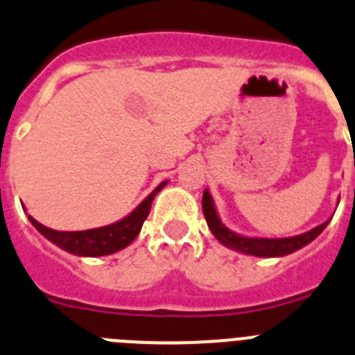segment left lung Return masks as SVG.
<instances>
[{
	"label": "left lung",
	"instance_id": "8db88e82",
	"mask_svg": "<svg viewBox=\"0 0 355 355\" xmlns=\"http://www.w3.org/2000/svg\"><path fill=\"white\" fill-rule=\"evenodd\" d=\"M340 205V200H338ZM202 211H205V218L208 222L209 231L213 236L220 241L222 245L227 247L236 252L247 254V256H258V258H283L288 254L295 252V250L302 249L307 243H311L316 236H318L327 224L331 222L325 220L324 224L316 225V227L309 229L302 234H295V236H284V238H265V236H245V234L234 233L224 222L220 220L218 211H216L215 200H213L211 193L206 188L202 193Z\"/></svg>",
	"mask_w": 355,
	"mask_h": 355
}]
</instances>
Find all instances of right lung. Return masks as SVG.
Returning a JSON list of instances; mask_svg holds the SVG:
<instances>
[{
    "label": "right lung",
    "instance_id": "add662e5",
    "mask_svg": "<svg viewBox=\"0 0 355 355\" xmlns=\"http://www.w3.org/2000/svg\"><path fill=\"white\" fill-rule=\"evenodd\" d=\"M167 183L168 180L162 181L130 215H126L121 220L114 222V224L103 225V227L85 229V231H55V229L46 227L40 222H37L31 215H28V218H30L33 227L44 238H48L51 243H55L56 247H60L65 252L74 254V256H83V258L108 256V254L126 249L131 241L139 236L144 220L149 215L153 199H155L156 193Z\"/></svg>",
    "mask_w": 355,
    "mask_h": 355
}]
</instances>
